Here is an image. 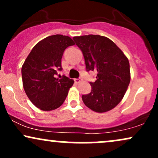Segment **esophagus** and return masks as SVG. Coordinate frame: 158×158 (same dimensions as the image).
<instances>
[{
  "label": "esophagus",
  "mask_w": 158,
  "mask_h": 158,
  "mask_svg": "<svg viewBox=\"0 0 158 158\" xmlns=\"http://www.w3.org/2000/svg\"><path fill=\"white\" fill-rule=\"evenodd\" d=\"M81 80H82V79H81V77H79V78H78V79H74V81H75L76 83L80 82V81H81Z\"/></svg>",
  "instance_id": "esophagus-1"
}]
</instances>
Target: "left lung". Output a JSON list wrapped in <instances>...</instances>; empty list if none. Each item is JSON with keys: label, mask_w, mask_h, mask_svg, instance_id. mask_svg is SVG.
I'll return each mask as SVG.
<instances>
[{"label": "left lung", "mask_w": 158, "mask_h": 158, "mask_svg": "<svg viewBox=\"0 0 158 158\" xmlns=\"http://www.w3.org/2000/svg\"><path fill=\"white\" fill-rule=\"evenodd\" d=\"M82 52L87 71L97 73L91 91L82 95L87 107L99 113L108 111L120 102L131 80L128 59L111 40L88 35L73 38Z\"/></svg>", "instance_id": "obj_1"}]
</instances>
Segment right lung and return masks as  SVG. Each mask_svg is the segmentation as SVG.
Here are the masks:
<instances>
[{
    "instance_id": "add662e5",
    "label": "right lung",
    "mask_w": 158,
    "mask_h": 158,
    "mask_svg": "<svg viewBox=\"0 0 158 158\" xmlns=\"http://www.w3.org/2000/svg\"><path fill=\"white\" fill-rule=\"evenodd\" d=\"M75 44L67 35L45 38L32 48L23 63L21 75L23 89L32 104L42 110H55L64 102L74 81L62 76L61 58L65 49Z\"/></svg>"
}]
</instances>
